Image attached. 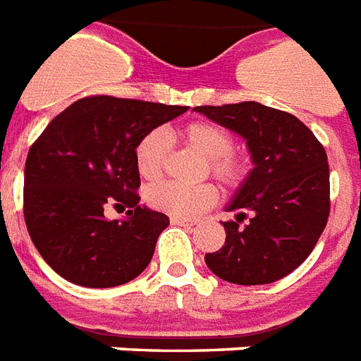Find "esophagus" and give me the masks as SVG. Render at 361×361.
I'll return each mask as SVG.
<instances>
[{
  "label": "esophagus",
  "mask_w": 361,
  "mask_h": 361,
  "mask_svg": "<svg viewBox=\"0 0 361 361\" xmlns=\"http://www.w3.org/2000/svg\"><path fill=\"white\" fill-rule=\"evenodd\" d=\"M170 224H173V226H188V228L195 226L193 220H183V218H170Z\"/></svg>",
  "instance_id": "1"
}]
</instances>
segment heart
Returning <instances> with one entry per match:
<instances>
[{"mask_svg": "<svg viewBox=\"0 0 361 361\" xmlns=\"http://www.w3.org/2000/svg\"><path fill=\"white\" fill-rule=\"evenodd\" d=\"M181 141L207 159L204 173H210L226 191H235L245 183L250 172V160L237 153L233 135L210 120H193L180 130ZM170 140L162 130H151L141 135L133 149L135 168L145 181L157 183L166 168ZM218 189L212 183L183 188L178 183H162L149 189L147 202L173 218H195L214 207Z\"/></svg>", "mask_w": 361, "mask_h": 361, "instance_id": "obj_1", "label": "heart"}]
</instances>
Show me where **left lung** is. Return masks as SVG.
<instances>
[{
	"mask_svg": "<svg viewBox=\"0 0 361 361\" xmlns=\"http://www.w3.org/2000/svg\"><path fill=\"white\" fill-rule=\"evenodd\" d=\"M195 111L243 135L255 162L228 207L237 220L224 221L226 245L204 262L237 285L279 281L308 258L329 220L327 153L296 116L256 101Z\"/></svg>",
	"mask_w": 361,
	"mask_h": 361,
	"instance_id": "left-lung-1",
	"label": "left lung"
}]
</instances>
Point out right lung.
<instances>
[{"label":"right lung","mask_w":361,"mask_h":361,"mask_svg":"<svg viewBox=\"0 0 361 361\" xmlns=\"http://www.w3.org/2000/svg\"><path fill=\"white\" fill-rule=\"evenodd\" d=\"M188 111L140 99L90 95L47 124L24 166V221L34 247L66 281L106 289L149 266L166 214L140 207L133 149L141 135ZM130 207L126 221L104 208Z\"/></svg>","instance_id":"right-lung-1"}]
</instances>
